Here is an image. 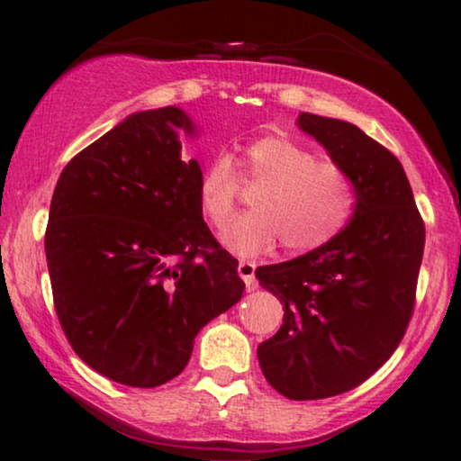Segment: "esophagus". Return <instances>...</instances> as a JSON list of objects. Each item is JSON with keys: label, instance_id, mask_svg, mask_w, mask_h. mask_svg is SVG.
<instances>
[{"label": "esophagus", "instance_id": "34e87169", "mask_svg": "<svg viewBox=\"0 0 461 461\" xmlns=\"http://www.w3.org/2000/svg\"><path fill=\"white\" fill-rule=\"evenodd\" d=\"M237 273L239 276H241L245 285H248V289H254L256 287V264L249 262V260H241L239 262L237 267Z\"/></svg>", "mask_w": 461, "mask_h": 461}]
</instances>
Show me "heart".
Instances as JSON below:
<instances>
[{"label": "heart", "mask_w": 461, "mask_h": 461, "mask_svg": "<svg viewBox=\"0 0 461 461\" xmlns=\"http://www.w3.org/2000/svg\"><path fill=\"white\" fill-rule=\"evenodd\" d=\"M241 182L258 186L254 212L222 230L224 248L243 258L262 256L281 241L289 254L323 248L355 216L357 185L339 163L319 161L302 144L283 136L251 142L241 157ZM239 178L226 157H213L199 176L197 197L212 226H224L235 212Z\"/></svg>", "instance_id": "heart-1"}]
</instances>
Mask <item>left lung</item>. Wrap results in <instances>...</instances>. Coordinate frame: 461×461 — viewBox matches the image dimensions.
Returning <instances> with one entry per match:
<instances>
[{
	"mask_svg": "<svg viewBox=\"0 0 461 461\" xmlns=\"http://www.w3.org/2000/svg\"><path fill=\"white\" fill-rule=\"evenodd\" d=\"M300 130L357 185L348 226L323 248L256 268L285 306L281 330L258 346L262 374L292 401L357 388L393 357L413 314L426 229L401 161L363 130L300 113Z\"/></svg>",
	"mask_w": 461,
	"mask_h": 461,
	"instance_id": "8db88e82",
	"label": "left lung"
}]
</instances>
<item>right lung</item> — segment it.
I'll list each match as a JSON object with an SVG mask.
<instances>
[{
	"label": "right lung",
	"mask_w": 461,
	"mask_h": 461,
	"mask_svg": "<svg viewBox=\"0 0 461 461\" xmlns=\"http://www.w3.org/2000/svg\"><path fill=\"white\" fill-rule=\"evenodd\" d=\"M178 106L130 115L73 157L46 229L54 308L75 355L113 382L155 388L194 336L241 300L239 262L203 222L199 163L182 161Z\"/></svg>",
	"instance_id": "obj_1"
}]
</instances>
